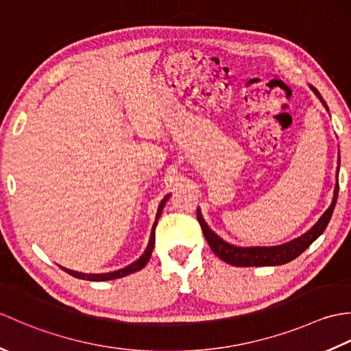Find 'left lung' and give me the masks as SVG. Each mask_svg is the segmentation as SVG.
I'll return each mask as SVG.
<instances>
[{"mask_svg": "<svg viewBox=\"0 0 351 351\" xmlns=\"http://www.w3.org/2000/svg\"><path fill=\"white\" fill-rule=\"evenodd\" d=\"M312 90L318 96V99L323 102V106L327 108V104L322 98V95L317 90L315 87L311 86ZM329 111V108H327ZM339 169V167H338ZM338 170H337V185H335L333 191V199L330 206L327 208L326 213L319 217V220L312 226L308 232H304L302 237L294 238L293 241L280 244V245H271V247H238V245L229 244L208 228L205 223L202 213L197 210V221L200 223V228H202V232L206 238L208 244H210L211 250L217 255L221 261H225L226 264L235 265V267H264V265H282L287 264L289 261L295 259L299 255L306 250L309 245L314 243L317 238L324 232L326 226L329 225L330 217L335 210V205H337L338 199Z\"/></svg>", "mask_w": 351, "mask_h": 351, "instance_id": "left-lung-1", "label": "left lung"}]
</instances>
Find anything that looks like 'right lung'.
Wrapping results in <instances>:
<instances>
[{
	"mask_svg": "<svg viewBox=\"0 0 351 351\" xmlns=\"http://www.w3.org/2000/svg\"><path fill=\"white\" fill-rule=\"evenodd\" d=\"M169 196H170V195H167L166 197H164V199L161 200V204H160V206H158V211H156V217H155V223H154L152 230H151V238H149L147 247H146L143 255H141V256L136 261V263H132V264H130L128 267H125V268H121V270H116V271H111V273H99V274L78 273V271H73V270H68V268H64V267H60V268H63V270H64L66 273H68V274L73 276V278H78V279H83V280H92V282H102V280L119 279V278H123V276H128V274H131V273H136V271L141 270V268H143V267L147 264L149 258H151V255H152L154 244H155V228H156V223H158V219H160V215H161V213H162V208H164V205H166Z\"/></svg>",
	"mask_w": 351,
	"mask_h": 351,
	"instance_id": "1",
	"label": "right lung"
}]
</instances>
